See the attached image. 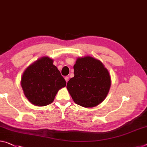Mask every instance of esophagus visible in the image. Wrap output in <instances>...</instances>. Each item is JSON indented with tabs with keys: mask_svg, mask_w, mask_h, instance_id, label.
<instances>
[{
	"mask_svg": "<svg viewBox=\"0 0 147 147\" xmlns=\"http://www.w3.org/2000/svg\"><path fill=\"white\" fill-rule=\"evenodd\" d=\"M64 79H65V80H66V83H67V81H68V80H69V77L66 76V77H65V78H64Z\"/></svg>",
	"mask_w": 147,
	"mask_h": 147,
	"instance_id": "obj_1",
	"label": "esophagus"
}]
</instances>
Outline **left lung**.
I'll list each match as a JSON object with an SVG mask.
<instances>
[{"mask_svg":"<svg viewBox=\"0 0 147 147\" xmlns=\"http://www.w3.org/2000/svg\"><path fill=\"white\" fill-rule=\"evenodd\" d=\"M74 69V77L66 87L74 102L85 108L96 107L102 102L111 84L109 73L102 63L86 56L78 58Z\"/></svg>","mask_w":147,"mask_h":147,"instance_id":"1","label":"left lung"}]
</instances>
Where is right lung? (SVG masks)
<instances>
[{
    "mask_svg": "<svg viewBox=\"0 0 147 147\" xmlns=\"http://www.w3.org/2000/svg\"><path fill=\"white\" fill-rule=\"evenodd\" d=\"M21 85L31 103L44 107L53 102L58 90L66 82L49 57H42L30 65L22 76Z\"/></svg>",
    "mask_w": 147,
    "mask_h": 147,
    "instance_id": "1",
    "label": "right lung"
}]
</instances>
